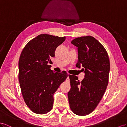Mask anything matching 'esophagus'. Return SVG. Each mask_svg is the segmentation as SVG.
<instances>
[{"label":"esophagus","instance_id":"obj_1","mask_svg":"<svg viewBox=\"0 0 127 127\" xmlns=\"http://www.w3.org/2000/svg\"><path fill=\"white\" fill-rule=\"evenodd\" d=\"M69 74L68 73V74H67V78H66V80L67 81V82H69L70 81V79H69Z\"/></svg>","mask_w":127,"mask_h":127}]
</instances>
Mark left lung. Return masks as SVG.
<instances>
[{
    "label": "left lung",
    "mask_w": 127,
    "mask_h": 127,
    "mask_svg": "<svg viewBox=\"0 0 127 127\" xmlns=\"http://www.w3.org/2000/svg\"><path fill=\"white\" fill-rule=\"evenodd\" d=\"M71 43L78 48L76 67H84L85 78L80 82L78 77L69 74L71 89L68 99L71 110L76 115L85 116L96 108L105 92L110 62L106 49L95 37H77Z\"/></svg>",
    "instance_id": "1"
}]
</instances>
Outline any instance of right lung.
<instances>
[{
	"instance_id": "add662e5",
	"label": "right lung",
	"mask_w": 127,
	"mask_h": 127,
	"mask_svg": "<svg viewBox=\"0 0 127 127\" xmlns=\"http://www.w3.org/2000/svg\"><path fill=\"white\" fill-rule=\"evenodd\" d=\"M65 37L41 34L29 41L19 60V81L25 103L32 112L48 113L53 108L54 93L67 77L66 71L51 70L56 48Z\"/></svg>"
}]
</instances>
